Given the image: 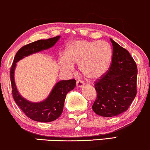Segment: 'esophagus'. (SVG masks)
<instances>
[{"label":"esophagus","instance_id":"1","mask_svg":"<svg viewBox=\"0 0 150 150\" xmlns=\"http://www.w3.org/2000/svg\"><path fill=\"white\" fill-rule=\"evenodd\" d=\"M83 82L81 80H78L76 81V86L78 87V88H81L83 86Z\"/></svg>","mask_w":150,"mask_h":150}]
</instances>
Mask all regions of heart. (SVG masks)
<instances>
[{
	"mask_svg": "<svg viewBox=\"0 0 150 150\" xmlns=\"http://www.w3.org/2000/svg\"><path fill=\"white\" fill-rule=\"evenodd\" d=\"M112 51L106 42L79 40L68 47L65 56L60 59L61 67L73 71L74 64H79L81 73L88 80L102 77L108 69Z\"/></svg>",
	"mask_w": 150,
	"mask_h": 150,
	"instance_id": "heart-1",
	"label": "heart"
}]
</instances>
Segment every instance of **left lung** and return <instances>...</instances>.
<instances>
[{
	"label": "left lung",
	"mask_w": 150,
	"mask_h": 150,
	"mask_svg": "<svg viewBox=\"0 0 150 150\" xmlns=\"http://www.w3.org/2000/svg\"><path fill=\"white\" fill-rule=\"evenodd\" d=\"M112 45L111 65L102 77L95 82L97 99L93 111L110 117L126 111L137 93L138 69L127 49L110 39Z\"/></svg>",
	"instance_id": "left-lung-1"
}]
</instances>
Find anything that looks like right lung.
<instances>
[{
    "mask_svg": "<svg viewBox=\"0 0 150 150\" xmlns=\"http://www.w3.org/2000/svg\"><path fill=\"white\" fill-rule=\"evenodd\" d=\"M60 38V36H56L47 40H40L23 46L16 53L11 67L10 80L14 101L27 117L35 121L49 122L58 119L63 110L67 94L76 87V80L71 79L59 81L45 100L38 103L30 102L22 97L16 89L14 79L16 63L24 57L52 47Z\"/></svg>",
    "mask_w": 150,
    "mask_h": 150,
    "instance_id": "add662e5",
    "label": "right lung"
}]
</instances>
